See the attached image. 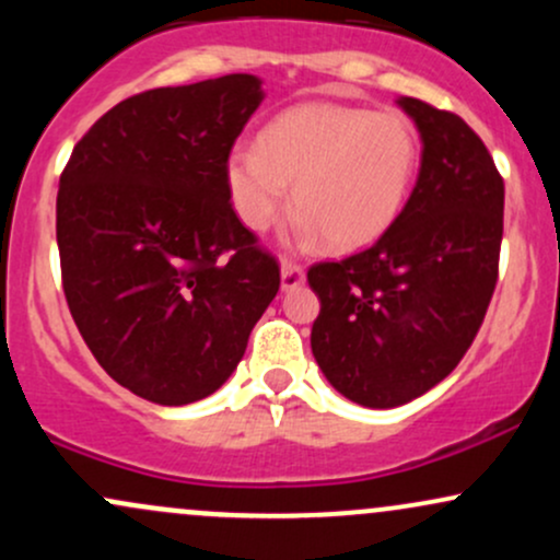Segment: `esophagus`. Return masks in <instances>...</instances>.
Masks as SVG:
<instances>
[{
    "label": "esophagus",
    "instance_id": "esophagus-1",
    "mask_svg": "<svg viewBox=\"0 0 560 560\" xmlns=\"http://www.w3.org/2000/svg\"><path fill=\"white\" fill-rule=\"evenodd\" d=\"M302 281H305V271H302V266L298 262H289L284 260L281 262V289H298Z\"/></svg>",
    "mask_w": 560,
    "mask_h": 560
}]
</instances>
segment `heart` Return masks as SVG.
Returning <instances> with one entry per match:
<instances>
[{
	"label": "heart",
	"instance_id": "obj_1",
	"mask_svg": "<svg viewBox=\"0 0 560 560\" xmlns=\"http://www.w3.org/2000/svg\"><path fill=\"white\" fill-rule=\"evenodd\" d=\"M419 133L402 113L358 105L289 107L262 126L255 150L226 158V191L255 234L289 208L292 186L300 236L352 253L376 242L402 215L419 176Z\"/></svg>",
	"mask_w": 560,
	"mask_h": 560
}]
</instances>
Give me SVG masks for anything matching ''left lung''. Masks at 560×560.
Masks as SVG:
<instances>
[{
    "instance_id": "8db88e82",
    "label": "left lung",
    "mask_w": 560,
    "mask_h": 560,
    "mask_svg": "<svg viewBox=\"0 0 560 560\" xmlns=\"http://www.w3.org/2000/svg\"><path fill=\"white\" fill-rule=\"evenodd\" d=\"M397 105L421 133V168L402 215L374 247L318 262L311 347L347 400L397 408L445 378L477 337L503 240V178L458 115L413 96Z\"/></svg>"
}]
</instances>
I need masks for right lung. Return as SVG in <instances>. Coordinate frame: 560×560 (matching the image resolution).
<instances>
[{"label": "right lung", "mask_w": 560, "mask_h": 560, "mask_svg": "<svg viewBox=\"0 0 560 560\" xmlns=\"http://www.w3.org/2000/svg\"><path fill=\"white\" fill-rule=\"evenodd\" d=\"M231 73L128 96L73 147L57 191L62 289L96 363L158 405L213 395L279 292L226 158L262 102Z\"/></svg>", "instance_id": "add662e5"}]
</instances>
